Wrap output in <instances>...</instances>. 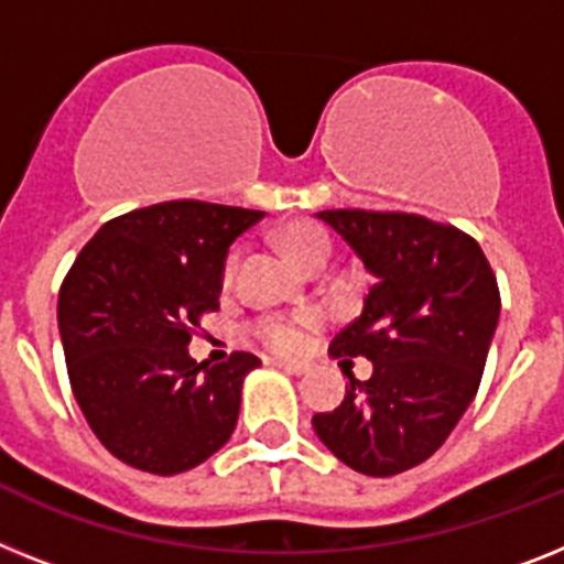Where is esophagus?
<instances>
[{
  "instance_id": "esophagus-1",
  "label": "esophagus",
  "mask_w": 564,
  "mask_h": 564,
  "mask_svg": "<svg viewBox=\"0 0 564 564\" xmlns=\"http://www.w3.org/2000/svg\"><path fill=\"white\" fill-rule=\"evenodd\" d=\"M272 367H278V370L283 372H292V376H304V372L310 370V367L301 361H272Z\"/></svg>"
}]
</instances>
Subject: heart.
I'll return each instance as SVG.
<instances>
[{"mask_svg": "<svg viewBox=\"0 0 564 564\" xmlns=\"http://www.w3.org/2000/svg\"><path fill=\"white\" fill-rule=\"evenodd\" d=\"M283 243H286V249H290V254L295 260L306 258V254L315 252V249H324V246H329V249H333V240H329V235H326V231L315 224L290 226V229H286V235H283ZM238 258H240L238 249H231V252L226 254V263H224L226 274L235 272V267H238ZM312 324H315V315H292V318L272 315V318L254 321L252 335L260 340V344H267L269 349H274V352L292 355L304 347L306 329H310Z\"/></svg>", "mask_w": 564, "mask_h": 564, "instance_id": "obj_1", "label": "heart"}]
</instances>
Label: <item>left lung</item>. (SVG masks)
Masks as SVG:
<instances>
[{
	"instance_id": "left-lung-1",
	"label": "left lung",
	"mask_w": 564,
	"mask_h": 564,
	"mask_svg": "<svg viewBox=\"0 0 564 564\" xmlns=\"http://www.w3.org/2000/svg\"><path fill=\"white\" fill-rule=\"evenodd\" d=\"M318 220L352 246L376 286L361 315L329 344L335 358H367L333 413L312 415L326 451L364 476H395L427 462L470 406L499 324V286L481 246L421 215L329 209Z\"/></svg>"
}]
</instances>
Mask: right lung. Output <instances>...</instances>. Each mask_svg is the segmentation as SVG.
Returning <instances> with one entry per match:
<instances>
[{
	"label": "right lung",
	"mask_w": 564,
	"mask_h": 564,
	"mask_svg": "<svg viewBox=\"0 0 564 564\" xmlns=\"http://www.w3.org/2000/svg\"><path fill=\"white\" fill-rule=\"evenodd\" d=\"M263 212L200 200L113 217L85 243L59 290V338L74 399L108 453L154 476L192 470L231 438L249 352L188 355L215 312L229 246Z\"/></svg>",
	"instance_id": "right-lung-1"
}]
</instances>
